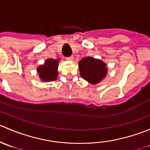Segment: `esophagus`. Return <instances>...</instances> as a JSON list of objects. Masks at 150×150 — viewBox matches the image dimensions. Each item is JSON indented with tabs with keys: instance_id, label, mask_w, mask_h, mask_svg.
<instances>
[{
	"instance_id": "34e87169",
	"label": "esophagus",
	"mask_w": 150,
	"mask_h": 150,
	"mask_svg": "<svg viewBox=\"0 0 150 150\" xmlns=\"http://www.w3.org/2000/svg\"><path fill=\"white\" fill-rule=\"evenodd\" d=\"M67 59L69 60V61H73V60H74V57H72V56H71V57H67Z\"/></svg>"
}]
</instances>
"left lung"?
<instances>
[{"mask_svg":"<svg viewBox=\"0 0 150 150\" xmlns=\"http://www.w3.org/2000/svg\"><path fill=\"white\" fill-rule=\"evenodd\" d=\"M78 66L81 77L91 84L101 82L107 74V64L93 57H84L78 62Z\"/></svg>","mask_w":150,"mask_h":150,"instance_id":"1","label":"left lung"}]
</instances>
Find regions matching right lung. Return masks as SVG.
<instances>
[{
  "label": "right lung",
  "instance_id": "obj_1",
  "mask_svg": "<svg viewBox=\"0 0 150 150\" xmlns=\"http://www.w3.org/2000/svg\"><path fill=\"white\" fill-rule=\"evenodd\" d=\"M59 59H48L45 61L43 65H39L37 68L39 77L43 82L55 81L58 76V65Z\"/></svg>",
  "mask_w": 150,
  "mask_h": 150
}]
</instances>
